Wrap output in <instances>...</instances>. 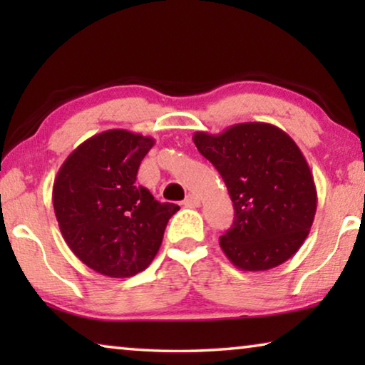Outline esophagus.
Masks as SVG:
<instances>
[{
    "mask_svg": "<svg viewBox=\"0 0 365 365\" xmlns=\"http://www.w3.org/2000/svg\"><path fill=\"white\" fill-rule=\"evenodd\" d=\"M183 205L187 207H197V206H200V197H197L196 195L190 193L187 197H185Z\"/></svg>",
    "mask_w": 365,
    "mask_h": 365,
    "instance_id": "obj_1",
    "label": "esophagus"
}]
</instances>
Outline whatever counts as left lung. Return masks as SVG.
Masks as SVG:
<instances>
[{
    "label": "left lung",
    "mask_w": 365,
    "mask_h": 365,
    "mask_svg": "<svg viewBox=\"0 0 365 365\" xmlns=\"http://www.w3.org/2000/svg\"><path fill=\"white\" fill-rule=\"evenodd\" d=\"M193 141L233 201V225L219 238L228 261L250 272L288 261L317 209L312 172L293 138L272 123L243 122L219 135L196 132Z\"/></svg>",
    "instance_id": "obj_1"
}]
</instances>
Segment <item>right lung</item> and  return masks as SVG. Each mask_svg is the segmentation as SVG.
Returning a JSON list of instances; mask_svg holds the SVG:
<instances>
[{
    "label": "right lung",
    "instance_id": "obj_1",
    "mask_svg": "<svg viewBox=\"0 0 365 365\" xmlns=\"http://www.w3.org/2000/svg\"><path fill=\"white\" fill-rule=\"evenodd\" d=\"M154 138L120 128L93 135L61 165L53 206L67 246L90 269L127 279L153 262L178 209L137 187Z\"/></svg>",
    "mask_w": 365,
    "mask_h": 365
}]
</instances>
